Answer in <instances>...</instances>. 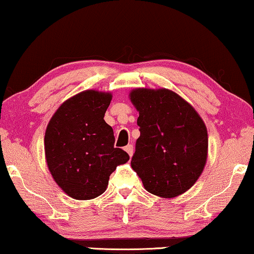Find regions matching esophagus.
Here are the masks:
<instances>
[{"instance_id":"34e87169","label":"esophagus","mask_w":254,"mask_h":254,"mask_svg":"<svg viewBox=\"0 0 254 254\" xmlns=\"http://www.w3.org/2000/svg\"><path fill=\"white\" fill-rule=\"evenodd\" d=\"M124 150L127 151V155L131 157V156H132V153H133V145H131V144H129V145H127V146L124 147Z\"/></svg>"}]
</instances>
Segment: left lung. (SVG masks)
<instances>
[{
    "instance_id": "8db88e82",
    "label": "left lung",
    "mask_w": 254,
    "mask_h": 254,
    "mask_svg": "<svg viewBox=\"0 0 254 254\" xmlns=\"http://www.w3.org/2000/svg\"><path fill=\"white\" fill-rule=\"evenodd\" d=\"M130 99L139 112L140 136L131 168L150 193L173 198L197 182L207 158V130L198 112L169 89L138 88Z\"/></svg>"
}]
</instances>
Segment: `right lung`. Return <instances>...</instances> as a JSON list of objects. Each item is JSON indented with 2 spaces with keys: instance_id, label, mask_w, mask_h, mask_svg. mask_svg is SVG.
<instances>
[{
  "instance_id": "right-lung-1",
  "label": "right lung",
  "mask_w": 254,
  "mask_h": 254,
  "mask_svg": "<svg viewBox=\"0 0 254 254\" xmlns=\"http://www.w3.org/2000/svg\"><path fill=\"white\" fill-rule=\"evenodd\" d=\"M110 92L85 90L66 99L51 117L44 136L48 168L66 194L89 200L107 190L117 165L129 160L114 147V130L105 123Z\"/></svg>"
}]
</instances>
